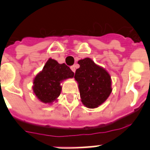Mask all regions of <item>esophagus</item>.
<instances>
[{"label": "esophagus", "instance_id": "obj_1", "mask_svg": "<svg viewBox=\"0 0 150 150\" xmlns=\"http://www.w3.org/2000/svg\"><path fill=\"white\" fill-rule=\"evenodd\" d=\"M71 71H72L73 72H75V70H76V66L75 65L71 66Z\"/></svg>", "mask_w": 150, "mask_h": 150}]
</instances>
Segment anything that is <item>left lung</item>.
<instances>
[{
    "instance_id": "1",
    "label": "left lung",
    "mask_w": 150,
    "mask_h": 150,
    "mask_svg": "<svg viewBox=\"0 0 150 150\" xmlns=\"http://www.w3.org/2000/svg\"><path fill=\"white\" fill-rule=\"evenodd\" d=\"M79 68L75 79L79 84L82 103L88 108H96L111 93V78L104 68L89 57L78 61Z\"/></svg>"
}]
</instances>
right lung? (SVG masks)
I'll list each match as a JSON object with an SVG mask.
<instances>
[{
    "label": "right lung",
    "mask_w": 150,
    "mask_h": 150,
    "mask_svg": "<svg viewBox=\"0 0 150 150\" xmlns=\"http://www.w3.org/2000/svg\"><path fill=\"white\" fill-rule=\"evenodd\" d=\"M73 77L74 72L65 64L49 58L34 79L33 93L41 102L52 103L61 94V82Z\"/></svg>",
    "instance_id": "add662e5"
}]
</instances>
